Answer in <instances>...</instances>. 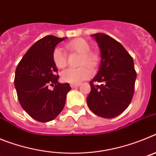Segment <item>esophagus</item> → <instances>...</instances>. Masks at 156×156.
Listing matches in <instances>:
<instances>
[{
	"label": "esophagus",
	"mask_w": 156,
	"mask_h": 156,
	"mask_svg": "<svg viewBox=\"0 0 156 156\" xmlns=\"http://www.w3.org/2000/svg\"><path fill=\"white\" fill-rule=\"evenodd\" d=\"M70 87H71L72 88H76L80 87V84H70Z\"/></svg>",
	"instance_id": "34e87169"
}]
</instances>
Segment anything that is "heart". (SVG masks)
<instances>
[{
	"mask_svg": "<svg viewBox=\"0 0 156 156\" xmlns=\"http://www.w3.org/2000/svg\"><path fill=\"white\" fill-rule=\"evenodd\" d=\"M66 48L69 51L76 52L81 55L82 57L80 64L83 66L78 69L69 68L63 70L61 73V78L66 83L71 84H80L81 82L91 76L93 72L88 66L92 68L97 66L98 63V56L94 52L90 51V44L83 39H76L69 41L66 44ZM52 57L54 62L58 68H64L67 65V55L62 48L59 47L55 48Z\"/></svg>",
	"mask_w": 156,
	"mask_h": 156,
	"instance_id": "obj_1",
	"label": "heart"
}]
</instances>
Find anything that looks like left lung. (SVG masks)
<instances>
[{
    "instance_id": "1",
    "label": "left lung",
    "mask_w": 156,
    "mask_h": 156,
    "mask_svg": "<svg viewBox=\"0 0 156 156\" xmlns=\"http://www.w3.org/2000/svg\"><path fill=\"white\" fill-rule=\"evenodd\" d=\"M92 37L98 44L101 60L97 75L90 82L87 103L95 115L112 119L129 106L137 74L133 58L120 43L105 34ZM94 82L100 84L94 85Z\"/></svg>"
}]
</instances>
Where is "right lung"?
Instances as JSON below:
<instances>
[{
    "label": "right lung",
    "instance_id": "obj_1",
    "mask_svg": "<svg viewBox=\"0 0 156 156\" xmlns=\"http://www.w3.org/2000/svg\"><path fill=\"white\" fill-rule=\"evenodd\" d=\"M66 39L46 36L39 40L16 68L15 87L19 103L28 115L39 122L55 119L62 111L66 94L71 90L69 83L58 81V69L52 57L56 45ZM49 84L55 87L53 90L48 89Z\"/></svg>",
    "mask_w": 156,
    "mask_h": 156
}]
</instances>
